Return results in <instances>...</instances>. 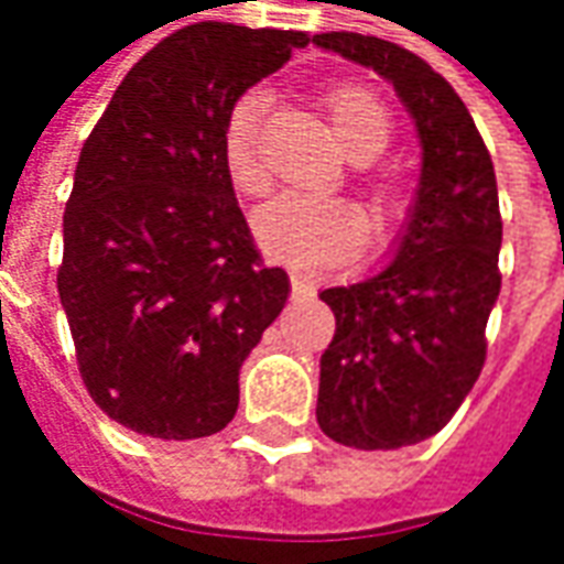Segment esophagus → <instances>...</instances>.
<instances>
[{"instance_id": "1", "label": "esophagus", "mask_w": 564, "mask_h": 564, "mask_svg": "<svg viewBox=\"0 0 564 564\" xmlns=\"http://www.w3.org/2000/svg\"><path fill=\"white\" fill-rule=\"evenodd\" d=\"M310 294H313V289L304 282V275H291V297H294V301H304Z\"/></svg>"}]
</instances>
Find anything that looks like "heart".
Returning a JSON list of instances; mask_svg holds the SVG:
<instances>
[{"mask_svg":"<svg viewBox=\"0 0 564 564\" xmlns=\"http://www.w3.org/2000/svg\"><path fill=\"white\" fill-rule=\"evenodd\" d=\"M267 105L270 98L263 89H248L223 117V167L241 195H260L270 183L260 158V120L267 115ZM323 105L335 139L350 161H372L391 142V115L369 89L332 86ZM369 214L376 226H388L400 214V185L394 180L369 185ZM251 229L263 254L301 273L338 270L360 254L366 241V217L360 207L313 195H279L257 210Z\"/></svg>","mask_w":564,"mask_h":564,"instance_id":"obj_1","label":"heart"}]
</instances>
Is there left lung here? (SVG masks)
I'll use <instances>...</instances> for the list:
<instances>
[{"label": "left lung", "instance_id": "left-lung-1", "mask_svg": "<svg viewBox=\"0 0 564 564\" xmlns=\"http://www.w3.org/2000/svg\"><path fill=\"white\" fill-rule=\"evenodd\" d=\"M313 45L388 79L422 145L391 260L319 291L335 338L319 360L316 422L344 447H413L447 425L485 366V328L500 297L494 161L463 98L419 55L362 33H316Z\"/></svg>", "mask_w": 564, "mask_h": 564}]
</instances>
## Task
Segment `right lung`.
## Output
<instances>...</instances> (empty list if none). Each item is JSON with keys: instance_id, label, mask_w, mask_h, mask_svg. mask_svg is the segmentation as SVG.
<instances>
[{"instance_id": "add662e5", "label": "right lung", "mask_w": 564, "mask_h": 564, "mask_svg": "<svg viewBox=\"0 0 564 564\" xmlns=\"http://www.w3.org/2000/svg\"><path fill=\"white\" fill-rule=\"evenodd\" d=\"M310 43L301 30L202 21L117 86L79 151L58 297L98 410L195 441L238 410V369L289 301L223 167L229 105Z\"/></svg>"}]
</instances>
